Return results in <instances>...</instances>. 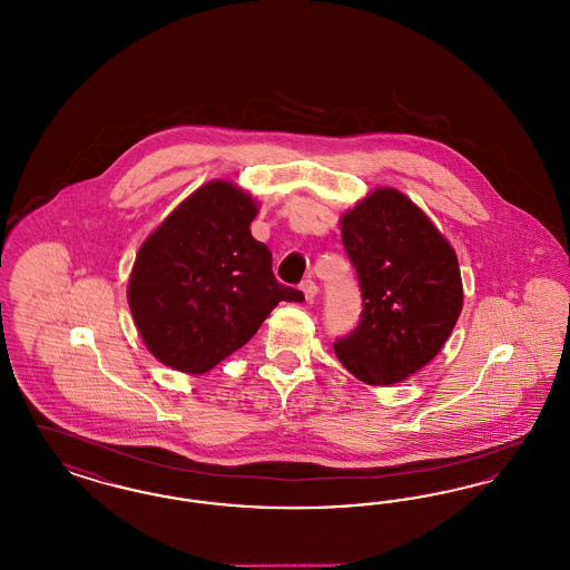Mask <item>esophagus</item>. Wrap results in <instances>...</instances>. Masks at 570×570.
Returning a JSON list of instances; mask_svg holds the SVG:
<instances>
[{
  "mask_svg": "<svg viewBox=\"0 0 570 570\" xmlns=\"http://www.w3.org/2000/svg\"><path fill=\"white\" fill-rule=\"evenodd\" d=\"M301 291H303V295H305V301H314L316 295H318V286H316V282H312V279H305V282H301V286H298Z\"/></svg>",
  "mask_w": 570,
  "mask_h": 570,
  "instance_id": "34e87169",
  "label": "esophagus"
}]
</instances>
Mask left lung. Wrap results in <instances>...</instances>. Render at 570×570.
<instances>
[{
  "label": "left lung",
  "instance_id": "1",
  "mask_svg": "<svg viewBox=\"0 0 570 570\" xmlns=\"http://www.w3.org/2000/svg\"><path fill=\"white\" fill-rule=\"evenodd\" d=\"M342 242L358 275L363 314L335 342V354L365 384H399L433 361L462 312L454 248L396 188H375L345 212Z\"/></svg>",
  "mask_w": 570,
  "mask_h": 570
}]
</instances>
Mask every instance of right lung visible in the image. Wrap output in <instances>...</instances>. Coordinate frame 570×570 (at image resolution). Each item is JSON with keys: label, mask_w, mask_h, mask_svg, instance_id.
<instances>
[{"label": "right lung", "mask_w": 570, "mask_h": 570, "mask_svg": "<svg viewBox=\"0 0 570 570\" xmlns=\"http://www.w3.org/2000/svg\"><path fill=\"white\" fill-rule=\"evenodd\" d=\"M258 205L227 180L186 197L137 252L127 298L163 365L199 375L250 342L279 301H303L252 237Z\"/></svg>", "instance_id": "1"}]
</instances>
